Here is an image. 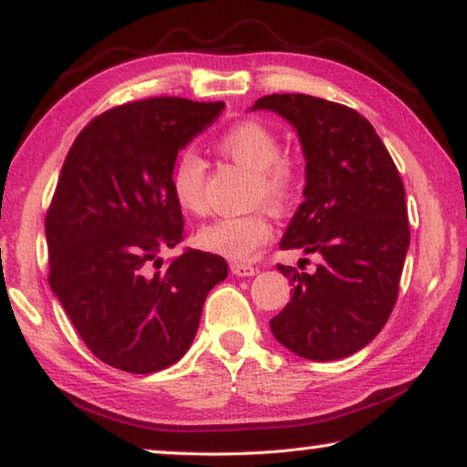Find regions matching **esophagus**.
<instances>
[{
	"label": "esophagus",
	"mask_w": 467,
	"mask_h": 467,
	"mask_svg": "<svg viewBox=\"0 0 467 467\" xmlns=\"http://www.w3.org/2000/svg\"><path fill=\"white\" fill-rule=\"evenodd\" d=\"M231 270H233V274H236V276H254V274L257 272V268H254L251 264H239V262L231 264Z\"/></svg>",
	"instance_id": "1"
}]
</instances>
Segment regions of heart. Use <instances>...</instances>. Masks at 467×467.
I'll list each match as a JSON object with an SVG mask.
<instances>
[{
	"label": "heart",
	"instance_id": "obj_1",
	"mask_svg": "<svg viewBox=\"0 0 467 467\" xmlns=\"http://www.w3.org/2000/svg\"><path fill=\"white\" fill-rule=\"evenodd\" d=\"M220 151L251 172V203H268L283 210L293 202L299 189V166L291 155L283 153V140L270 124L262 120H241L218 140ZM205 161L193 150H184L176 158L170 174L172 195L184 212L203 213ZM272 222L264 210L241 216H222L203 226L197 234L199 245L234 262H247L270 241Z\"/></svg>",
	"mask_w": 467,
	"mask_h": 467
}]
</instances>
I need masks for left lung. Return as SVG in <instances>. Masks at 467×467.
<instances>
[{"mask_svg":"<svg viewBox=\"0 0 467 467\" xmlns=\"http://www.w3.org/2000/svg\"><path fill=\"white\" fill-rule=\"evenodd\" d=\"M272 109L297 129L306 155V202L280 241L322 262L314 274L278 264L293 297L270 320L278 343L314 361L366 347L393 312L410 247L405 189L393 158L364 116L303 93H272Z\"/></svg>","mask_w":467,"mask_h":467,"instance_id":"1","label":"left lung"}]
</instances>
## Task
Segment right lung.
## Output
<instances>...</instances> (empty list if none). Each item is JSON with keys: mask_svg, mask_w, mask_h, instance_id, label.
Here are the masks:
<instances>
[{"mask_svg": "<svg viewBox=\"0 0 467 467\" xmlns=\"http://www.w3.org/2000/svg\"><path fill=\"white\" fill-rule=\"evenodd\" d=\"M224 101L150 98L93 118L74 139L46 216L49 286L95 358L130 374L160 372L193 343L224 257L187 249L170 187L179 150Z\"/></svg>", "mask_w": 467, "mask_h": 467, "instance_id": "1", "label": "right lung"}]
</instances>
